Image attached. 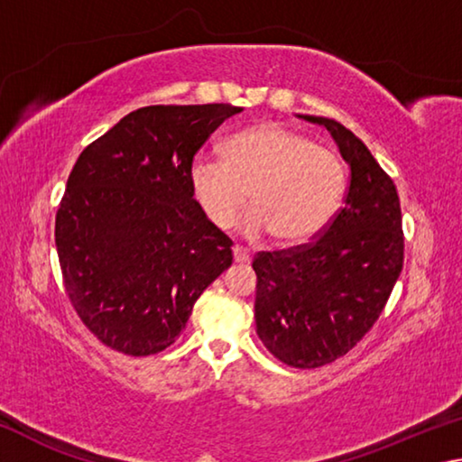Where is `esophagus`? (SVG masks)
<instances>
[{
    "label": "esophagus",
    "instance_id": "obj_1",
    "mask_svg": "<svg viewBox=\"0 0 462 462\" xmlns=\"http://www.w3.org/2000/svg\"><path fill=\"white\" fill-rule=\"evenodd\" d=\"M232 254H234V261L236 263H250V253L246 248H242V246H234L232 248Z\"/></svg>",
    "mask_w": 462,
    "mask_h": 462
}]
</instances>
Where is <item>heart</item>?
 Masks as SVG:
<instances>
[{"mask_svg":"<svg viewBox=\"0 0 462 462\" xmlns=\"http://www.w3.org/2000/svg\"><path fill=\"white\" fill-rule=\"evenodd\" d=\"M193 195L217 228H230L250 193V236L271 232L279 245H303L322 234L346 191L340 156L301 132L261 124L224 144V161L198 159Z\"/></svg>","mask_w":462,"mask_h":462,"instance_id":"obj_1","label":"heart"}]
</instances>
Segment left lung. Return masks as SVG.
<instances>
[{"instance_id": "obj_1", "label": "left lung", "mask_w": 462, "mask_h": 462, "mask_svg": "<svg viewBox=\"0 0 462 462\" xmlns=\"http://www.w3.org/2000/svg\"><path fill=\"white\" fill-rule=\"evenodd\" d=\"M334 136L350 177L344 206L308 245L256 253V334L281 363L318 369L377 322L403 267L395 183L340 122L303 116Z\"/></svg>"}]
</instances>
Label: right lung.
I'll return each mask as SVG.
<instances>
[{"mask_svg":"<svg viewBox=\"0 0 462 462\" xmlns=\"http://www.w3.org/2000/svg\"><path fill=\"white\" fill-rule=\"evenodd\" d=\"M242 107L146 106L83 148L54 220L62 285L107 348L148 356L232 264V240L193 199V159Z\"/></svg>","mask_w":462,"mask_h":462,"instance_id":"add662e5","label":"right lung"}]
</instances>
